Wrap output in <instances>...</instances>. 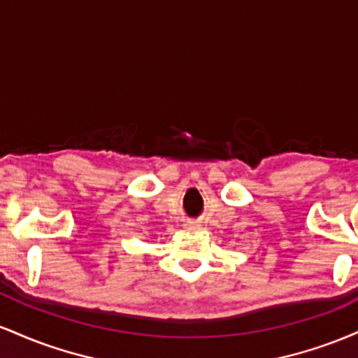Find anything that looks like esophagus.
<instances>
[{
	"label": "esophagus",
	"mask_w": 358,
	"mask_h": 358,
	"mask_svg": "<svg viewBox=\"0 0 358 358\" xmlns=\"http://www.w3.org/2000/svg\"><path fill=\"white\" fill-rule=\"evenodd\" d=\"M185 229H187V231H195V229H199V224H195V222H188V224H185Z\"/></svg>",
	"instance_id": "34e87169"
}]
</instances>
